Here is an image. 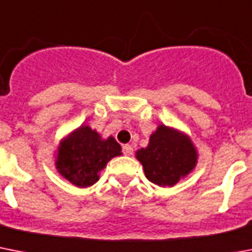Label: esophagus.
<instances>
[{"label": "esophagus", "mask_w": 252, "mask_h": 252, "mask_svg": "<svg viewBox=\"0 0 252 252\" xmlns=\"http://www.w3.org/2000/svg\"><path fill=\"white\" fill-rule=\"evenodd\" d=\"M122 152H124L125 156H131L132 155V147L130 144H125L122 147Z\"/></svg>", "instance_id": "obj_1"}]
</instances>
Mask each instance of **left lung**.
Here are the masks:
<instances>
[{
    "mask_svg": "<svg viewBox=\"0 0 252 252\" xmlns=\"http://www.w3.org/2000/svg\"><path fill=\"white\" fill-rule=\"evenodd\" d=\"M147 180L161 187L173 186L196 165L198 154L190 138L160 125L146 148L136 152Z\"/></svg>",
    "mask_w": 252,
    "mask_h": 252,
    "instance_id": "8db88e82",
    "label": "left lung"
}]
</instances>
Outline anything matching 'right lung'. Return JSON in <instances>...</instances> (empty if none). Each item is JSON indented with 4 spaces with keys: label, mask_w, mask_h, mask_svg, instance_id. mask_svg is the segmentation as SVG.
I'll return each mask as SVG.
<instances>
[{
    "label": "right lung",
    "mask_w": 252,
    "mask_h": 252,
    "mask_svg": "<svg viewBox=\"0 0 252 252\" xmlns=\"http://www.w3.org/2000/svg\"><path fill=\"white\" fill-rule=\"evenodd\" d=\"M121 146L113 136L101 139L88 126H80L58 147V172L78 187L92 186L98 181V172L110 158L120 156Z\"/></svg>",
    "instance_id": "right-lung-1"
}]
</instances>
